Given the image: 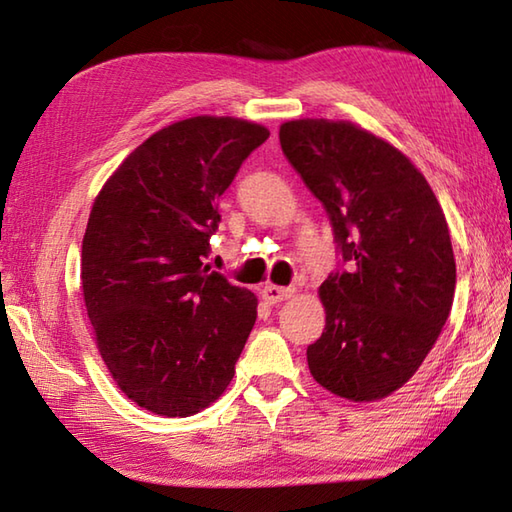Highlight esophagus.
I'll use <instances>...</instances> for the list:
<instances>
[{"label":"esophagus","instance_id":"obj_1","mask_svg":"<svg viewBox=\"0 0 512 512\" xmlns=\"http://www.w3.org/2000/svg\"><path fill=\"white\" fill-rule=\"evenodd\" d=\"M292 295H295V288H281V286H273V284L262 288V299L266 303H281V301L290 299Z\"/></svg>","mask_w":512,"mask_h":512}]
</instances>
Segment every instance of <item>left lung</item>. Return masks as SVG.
<instances>
[{
  "instance_id": "obj_1",
  "label": "left lung",
  "mask_w": 512,
  "mask_h": 512,
  "mask_svg": "<svg viewBox=\"0 0 512 512\" xmlns=\"http://www.w3.org/2000/svg\"><path fill=\"white\" fill-rule=\"evenodd\" d=\"M279 143L341 255L319 288L325 330L308 345L310 374L347 400L385 398L418 372L449 319L447 220L411 160L361 127L303 118L281 125Z\"/></svg>"
}]
</instances>
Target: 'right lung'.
Returning a JSON list of instances; mask_svg holds the SVG:
<instances>
[{
	"mask_svg": "<svg viewBox=\"0 0 512 512\" xmlns=\"http://www.w3.org/2000/svg\"><path fill=\"white\" fill-rule=\"evenodd\" d=\"M268 129L195 116L149 136L96 195L81 288L96 345L138 407L187 418L235 374L257 299L204 266L217 200Z\"/></svg>",
	"mask_w": 512,
	"mask_h": 512,
	"instance_id": "1",
	"label": "right lung"
}]
</instances>
